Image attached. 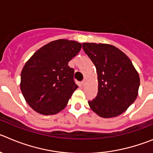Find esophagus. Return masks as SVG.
I'll return each instance as SVG.
<instances>
[{"label":"esophagus","mask_w":153,"mask_h":153,"mask_svg":"<svg viewBox=\"0 0 153 153\" xmlns=\"http://www.w3.org/2000/svg\"><path fill=\"white\" fill-rule=\"evenodd\" d=\"M81 84H82V86H85V85H86V79H84V80H82V82H81Z\"/></svg>","instance_id":"obj_1"}]
</instances>
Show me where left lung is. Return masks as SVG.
Here are the masks:
<instances>
[{"label": "left lung", "instance_id": "obj_1", "mask_svg": "<svg viewBox=\"0 0 153 153\" xmlns=\"http://www.w3.org/2000/svg\"><path fill=\"white\" fill-rule=\"evenodd\" d=\"M82 49L96 68L98 93L88 102L90 108L104 118L120 115L138 95L140 76L128 57L108 44L82 43Z\"/></svg>", "mask_w": 153, "mask_h": 153}]
</instances>
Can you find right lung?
Listing matches in <instances>:
<instances>
[{
  "mask_svg": "<svg viewBox=\"0 0 153 153\" xmlns=\"http://www.w3.org/2000/svg\"><path fill=\"white\" fill-rule=\"evenodd\" d=\"M81 48L78 42L58 39L42 46L26 61L21 72L20 89L33 110L51 115L67 106L78 88L68 63Z\"/></svg>",
  "mask_w": 153,
  "mask_h": 153,
  "instance_id": "obj_1",
  "label": "right lung"
}]
</instances>
